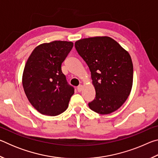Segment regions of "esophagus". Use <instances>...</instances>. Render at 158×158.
I'll return each instance as SVG.
<instances>
[{
	"label": "esophagus",
	"mask_w": 158,
	"mask_h": 158,
	"mask_svg": "<svg viewBox=\"0 0 158 158\" xmlns=\"http://www.w3.org/2000/svg\"><path fill=\"white\" fill-rule=\"evenodd\" d=\"M83 88H84L83 85H79V86L77 87V90H78V92H81V90H83Z\"/></svg>",
	"instance_id": "1"
}]
</instances>
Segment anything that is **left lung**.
Listing matches in <instances>:
<instances>
[{"label": "left lung", "instance_id": "1", "mask_svg": "<svg viewBox=\"0 0 158 158\" xmlns=\"http://www.w3.org/2000/svg\"><path fill=\"white\" fill-rule=\"evenodd\" d=\"M79 54L89 65L96 95L89 108L100 114H109L123 105L133 83L130 55L108 36L81 39L74 43Z\"/></svg>", "mask_w": 158, "mask_h": 158}]
</instances>
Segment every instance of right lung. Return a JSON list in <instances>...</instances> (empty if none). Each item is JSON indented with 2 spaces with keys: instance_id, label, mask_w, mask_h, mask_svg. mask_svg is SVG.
Here are the masks:
<instances>
[{
  "instance_id": "obj_1",
  "label": "right lung",
  "mask_w": 158,
  "mask_h": 158,
  "mask_svg": "<svg viewBox=\"0 0 158 158\" xmlns=\"http://www.w3.org/2000/svg\"><path fill=\"white\" fill-rule=\"evenodd\" d=\"M73 47V42L55 40L38 45L28 57L22 84L31 105L40 113L57 116L68 107L74 90L66 81L61 64Z\"/></svg>"
}]
</instances>
